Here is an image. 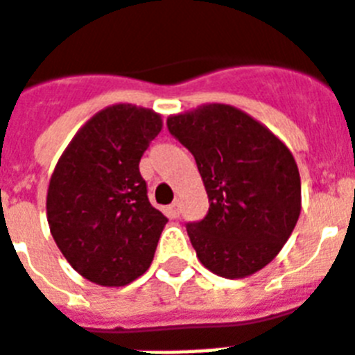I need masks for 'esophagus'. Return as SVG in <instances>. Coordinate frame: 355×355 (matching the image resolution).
Segmentation results:
<instances>
[{"label":"esophagus","mask_w":355,"mask_h":355,"mask_svg":"<svg viewBox=\"0 0 355 355\" xmlns=\"http://www.w3.org/2000/svg\"><path fill=\"white\" fill-rule=\"evenodd\" d=\"M167 212H169V216H171V218H178V214H180V205H178V201L171 202V205H169V208H167Z\"/></svg>","instance_id":"esophagus-1"}]
</instances>
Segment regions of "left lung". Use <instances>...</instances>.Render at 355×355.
<instances>
[{"instance_id":"obj_1","label":"left lung","mask_w":355,"mask_h":355,"mask_svg":"<svg viewBox=\"0 0 355 355\" xmlns=\"http://www.w3.org/2000/svg\"><path fill=\"white\" fill-rule=\"evenodd\" d=\"M167 128L193 154L210 202L201 221L186 225L202 266L227 279L262 270L302 210L291 150L264 124L227 104L171 115Z\"/></svg>"}]
</instances>
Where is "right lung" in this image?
<instances>
[{"instance_id":"1","label":"right lung","mask_w":355,"mask_h":355,"mask_svg":"<svg viewBox=\"0 0 355 355\" xmlns=\"http://www.w3.org/2000/svg\"><path fill=\"white\" fill-rule=\"evenodd\" d=\"M162 130L147 107L115 104L81 126L46 197L51 236L76 272L124 286L150 266L167 218L150 205L139 162Z\"/></svg>"}]
</instances>
